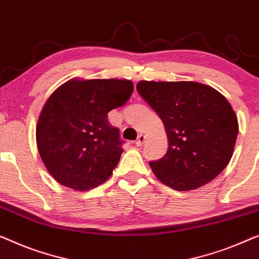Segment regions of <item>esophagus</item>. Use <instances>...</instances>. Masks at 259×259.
Segmentation results:
<instances>
[{"instance_id": "1", "label": "esophagus", "mask_w": 259, "mask_h": 259, "mask_svg": "<svg viewBox=\"0 0 259 259\" xmlns=\"http://www.w3.org/2000/svg\"><path fill=\"white\" fill-rule=\"evenodd\" d=\"M145 139L146 138H145L144 134H139L137 141H136V145L138 146V147H140V146H142V144H144V142H145Z\"/></svg>"}]
</instances>
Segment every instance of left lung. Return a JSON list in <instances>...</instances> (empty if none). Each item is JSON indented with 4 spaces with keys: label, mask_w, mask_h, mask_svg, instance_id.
Listing matches in <instances>:
<instances>
[{
    "label": "left lung",
    "mask_w": 259,
    "mask_h": 259,
    "mask_svg": "<svg viewBox=\"0 0 259 259\" xmlns=\"http://www.w3.org/2000/svg\"><path fill=\"white\" fill-rule=\"evenodd\" d=\"M137 90L167 133L166 155L149 162L160 182L188 192L207 185L228 166L238 121L226 97L195 81L141 80Z\"/></svg>",
    "instance_id": "1"
}]
</instances>
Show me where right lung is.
I'll return each instance as SVG.
<instances>
[{"label":"right lung","instance_id":"obj_1","mask_svg":"<svg viewBox=\"0 0 259 259\" xmlns=\"http://www.w3.org/2000/svg\"><path fill=\"white\" fill-rule=\"evenodd\" d=\"M133 89L127 79L73 78L51 93L37 121L36 142L56 181L86 192L110 178L123 151L107 113L122 106Z\"/></svg>","mask_w":259,"mask_h":259}]
</instances>
